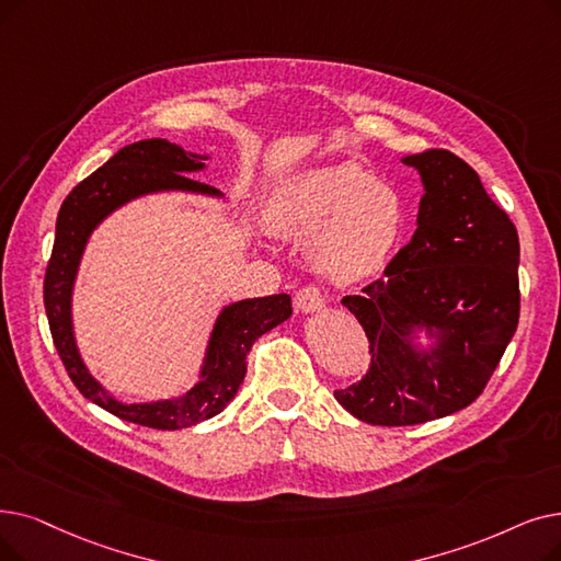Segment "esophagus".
<instances>
[{
    "instance_id": "1",
    "label": "esophagus",
    "mask_w": 561,
    "mask_h": 561,
    "mask_svg": "<svg viewBox=\"0 0 561 561\" xmlns=\"http://www.w3.org/2000/svg\"><path fill=\"white\" fill-rule=\"evenodd\" d=\"M296 307L302 313H313V311H321L325 307V298L321 296V290L316 286H302L298 294H296Z\"/></svg>"
}]
</instances>
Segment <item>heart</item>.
Listing matches in <instances>:
<instances>
[{
    "label": "heart",
    "instance_id": "1",
    "mask_svg": "<svg viewBox=\"0 0 561 561\" xmlns=\"http://www.w3.org/2000/svg\"><path fill=\"white\" fill-rule=\"evenodd\" d=\"M271 231L309 240L313 271L334 284L367 279L403 245L410 213L403 194L355 162L311 167L284 181L267 202Z\"/></svg>",
    "mask_w": 561,
    "mask_h": 561
}]
</instances>
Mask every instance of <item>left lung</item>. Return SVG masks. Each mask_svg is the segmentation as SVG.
I'll return each instance as SVG.
<instances>
[{"label":"left lung","mask_w":561,"mask_h":561,"mask_svg":"<svg viewBox=\"0 0 561 561\" xmlns=\"http://www.w3.org/2000/svg\"><path fill=\"white\" fill-rule=\"evenodd\" d=\"M403 164L424 185L417 231L382 279L341 300L369 336L371 367L334 399L374 426L422 424L468 408L520 316L518 231L479 174L445 149L405 156Z\"/></svg>","instance_id":"obj_1"}]
</instances>
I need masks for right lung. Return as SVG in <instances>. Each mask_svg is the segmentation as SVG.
Listing matches in <instances>:
<instances>
[{
	"label": "right lung",
	"instance_id": "1",
	"mask_svg": "<svg viewBox=\"0 0 561 561\" xmlns=\"http://www.w3.org/2000/svg\"><path fill=\"white\" fill-rule=\"evenodd\" d=\"M204 160L206 156L187 153L167 139H141L124 146L64 199L43 284L47 323L70 380L89 401L118 420L160 431L187 428L220 415L248 374L245 359L254 341L294 313L286 294L248 298L222 307L208 339L199 380L185 394L172 399L121 401L87 369L72 330V288L91 233L116 208L146 194L192 192L222 199L220 190L187 176L206 169Z\"/></svg>",
	"mask_w": 561,
	"mask_h": 561
}]
</instances>
